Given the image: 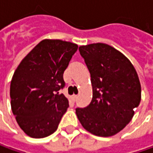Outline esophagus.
Wrapping results in <instances>:
<instances>
[{
  "label": "esophagus",
  "instance_id": "1",
  "mask_svg": "<svg viewBox=\"0 0 153 153\" xmlns=\"http://www.w3.org/2000/svg\"><path fill=\"white\" fill-rule=\"evenodd\" d=\"M71 99H72V101H73V102H75L77 99V96L76 95H73V96L71 97Z\"/></svg>",
  "mask_w": 153,
  "mask_h": 153
}]
</instances>
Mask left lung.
<instances>
[{
    "instance_id": "obj_1",
    "label": "left lung",
    "mask_w": 153,
    "mask_h": 153,
    "mask_svg": "<svg viewBox=\"0 0 153 153\" xmlns=\"http://www.w3.org/2000/svg\"><path fill=\"white\" fill-rule=\"evenodd\" d=\"M91 74L92 99L88 106L76 108L85 130L101 137L123 130L134 115L141 99V86L130 61L106 43L79 48Z\"/></svg>"
}]
</instances>
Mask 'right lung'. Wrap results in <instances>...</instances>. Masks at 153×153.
I'll list each match as a JSON object with an SVG mask.
<instances>
[{"label": "right lung", "mask_w": 153, "mask_h": 153, "mask_svg": "<svg viewBox=\"0 0 153 153\" xmlns=\"http://www.w3.org/2000/svg\"><path fill=\"white\" fill-rule=\"evenodd\" d=\"M78 50L75 43L44 39L18 66L10 85L11 107L20 128L32 138L52 134L68 108L64 71Z\"/></svg>", "instance_id": "add662e5"}]
</instances>
